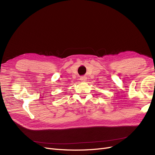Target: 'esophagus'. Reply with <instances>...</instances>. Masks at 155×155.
Here are the masks:
<instances>
[{
	"instance_id": "34e87169",
	"label": "esophagus",
	"mask_w": 155,
	"mask_h": 155,
	"mask_svg": "<svg viewBox=\"0 0 155 155\" xmlns=\"http://www.w3.org/2000/svg\"><path fill=\"white\" fill-rule=\"evenodd\" d=\"M80 80L83 82H85L87 81V78L85 76H82L80 78Z\"/></svg>"
}]
</instances>
